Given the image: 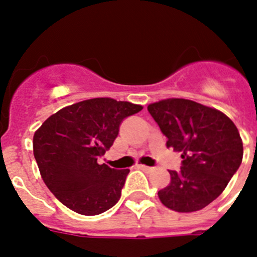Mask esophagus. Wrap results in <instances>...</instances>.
I'll list each match as a JSON object with an SVG mask.
<instances>
[{"mask_svg":"<svg viewBox=\"0 0 257 257\" xmlns=\"http://www.w3.org/2000/svg\"><path fill=\"white\" fill-rule=\"evenodd\" d=\"M138 167H139L140 170H143V171H147V172H149V171H152V167H149V166H145V165H139L138 166Z\"/></svg>","mask_w":257,"mask_h":257,"instance_id":"esophagus-1","label":"esophagus"}]
</instances>
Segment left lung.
I'll list each match as a JSON object with an SVG mask.
<instances>
[{
	"instance_id": "left-lung-1",
	"label": "left lung",
	"mask_w": 257,
	"mask_h": 257,
	"mask_svg": "<svg viewBox=\"0 0 257 257\" xmlns=\"http://www.w3.org/2000/svg\"><path fill=\"white\" fill-rule=\"evenodd\" d=\"M166 135V147L180 152L183 166L158 192L170 210L194 212L224 192L243 158V143L230 118L211 106L170 97L148 105Z\"/></svg>"
}]
</instances>
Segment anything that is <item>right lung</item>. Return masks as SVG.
Instances as JSON below:
<instances>
[{
	"label": "right lung",
	"mask_w": 257,
	"mask_h": 257,
	"mask_svg": "<svg viewBox=\"0 0 257 257\" xmlns=\"http://www.w3.org/2000/svg\"><path fill=\"white\" fill-rule=\"evenodd\" d=\"M139 104L95 97L50 115L33 136V154L42 180L69 210L86 216L105 212L121 198L130 170L99 165L113 145L122 119Z\"/></svg>",
	"instance_id": "obj_1"
}]
</instances>
